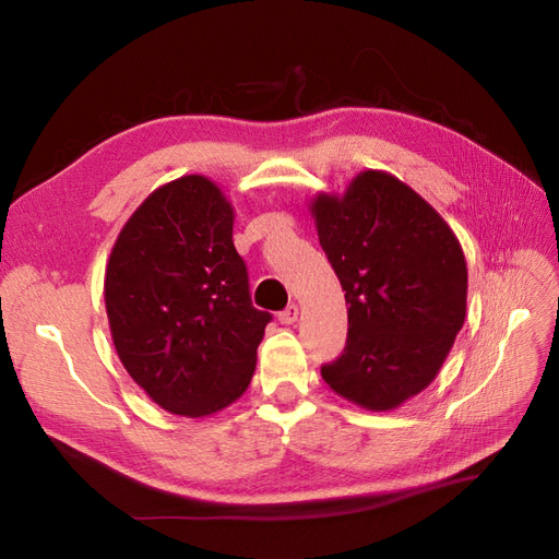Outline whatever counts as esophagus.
<instances>
[{
  "label": "esophagus",
  "instance_id": "1",
  "mask_svg": "<svg viewBox=\"0 0 559 559\" xmlns=\"http://www.w3.org/2000/svg\"><path fill=\"white\" fill-rule=\"evenodd\" d=\"M299 318V307L297 305H288L285 307L281 313H278V321L283 323V325H293L295 321Z\"/></svg>",
  "mask_w": 559,
  "mask_h": 559
}]
</instances>
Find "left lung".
<instances>
[{
    "mask_svg": "<svg viewBox=\"0 0 559 559\" xmlns=\"http://www.w3.org/2000/svg\"><path fill=\"white\" fill-rule=\"evenodd\" d=\"M348 305L344 354L323 365L348 403L389 412L421 393L466 321L468 269L456 234L409 185L362 170L309 203Z\"/></svg>",
    "mask_w": 559,
    "mask_h": 559,
    "instance_id": "obj_1",
    "label": "left lung"
}]
</instances>
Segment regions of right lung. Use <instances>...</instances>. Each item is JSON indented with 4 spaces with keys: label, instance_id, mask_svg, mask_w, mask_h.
I'll return each mask as SVG.
<instances>
[{
    "label": "right lung",
    "instance_id": "add662e5",
    "mask_svg": "<svg viewBox=\"0 0 559 559\" xmlns=\"http://www.w3.org/2000/svg\"><path fill=\"white\" fill-rule=\"evenodd\" d=\"M231 234L225 191L182 175L138 205L109 252L103 293L119 360L180 417H211L246 393L271 321L252 307Z\"/></svg>",
    "mask_w": 559,
    "mask_h": 559
}]
</instances>
